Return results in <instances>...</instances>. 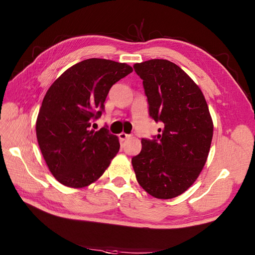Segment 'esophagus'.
<instances>
[{
    "label": "esophagus",
    "mask_w": 255,
    "mask_h": 255,
    "mask_svg": "<svg viewBox=\"0 0 255 255\" xmlns=\"http://www.w3.org/2000/svg\"><path fill=\"white\" fill-rule=\"evenodd\" d=\"M131 137V134H129V133H126V132H121L118 134V138L122 140V141H125V140H127L128 138H130Z\"/></svg>",
    "instance_id": "esophagus-1"
}]
</instances>
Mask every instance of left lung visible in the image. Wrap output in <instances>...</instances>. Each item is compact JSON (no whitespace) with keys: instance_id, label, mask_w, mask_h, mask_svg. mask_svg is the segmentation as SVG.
<instances>
[{"instance_id":"8db88e82","label":"left lung","mask_w":255,"mask_h":255,"mask_svg":"<svg viewBox=\"0 0 255 255\" xmlns=\"http://www.w3.org/2000/svg\"><path fill=\"white\" fill-rule=\"evenodd\" d=\"M142 80L149 115L161 123L153 139L131 159L137 181L151 196L170 199L196 181L207 160L213 121L202 91L169 60L152 59L133 66Z\"/></svg>"}]
</instances>
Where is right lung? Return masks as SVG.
Masks as SVG:
<instances>
[{
  "instance_id": "right-lung-1",
  "label": "right lung",
  "mask_w": 255,
  "mask_h": 255,
  "mask_svg": "<svg viewBox=\"0 0 255 255\" xmlns=\"http://www.w3.org/2000/svg\"><path fill=\"white\" fill-rule=\"evenodd\" d=\"M132 72L126 63L91 58L69 68L47 91L36 122V134L51 174L69 187L95 182L119 151L107 126L91 125L105 111L112 86Z\"/></svg>"
}]
</instances>
